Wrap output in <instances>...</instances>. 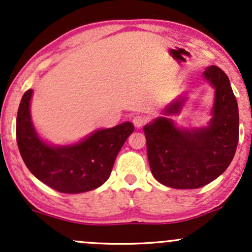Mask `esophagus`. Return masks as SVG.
Returning a JSON list of instances; mask_svg holds the SVG:
<instances>
[{"instance_id": "34e87169", "label": "esophagus", "mask_w": 252, "mask_h": 252, "mask_svg": "<svg viewBox=\"0 0 252 252\" xmlns=\"http://www.w3.org/2000/svg\"><path fill=\"white\" fill-rule=\"evenodd\" d=\"M147 121H148V118L144 117V116H140V115L132 118V123H134V126H136V128H141V126H144V124L147 123Z\"/></svg>"}]
</instances>
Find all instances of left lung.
Segmentation results:
<instances>
[{
    "label": "left lung",
    "mask_w": 252,
    "mask_h": 252,
    "mask_svg": "<svg viewBox=\"0 0 252 252\" xmlns=\"http://www.w3.org/2000/svg\"><path fill=\"white\" fill-rule=\"evenodd\" d=\"M202 77L215 90L209 123L184 128L170 118L181 114L184 94L163 109V116L143 126L152 174L172 189H199L216 180L230 166L238 144V104L228 77L215 65Z\"/></svg>",
    "instance_id": "left-lung-1"
}]
</instances>
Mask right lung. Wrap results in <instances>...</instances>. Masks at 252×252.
Here are the masks:
<instances>
[{
	"mask_svg": "<svg viewBox=\"0 0 252 252\" xmlns=\"http://www.w3.org/2000/svg\"><path fill=\"white\" fill-rule=\"evenodd\" d=\"M33 90L25 92L16 117V141L31 173L53 189L68 194L96 189L109 179L116 156L134 131L131 122L97 129L78 142L43 140L32 121Z\"/></svg>",
	"mask_w": 252,
	"mask_h": 252,
	"instance_id": "obj_1",
	"label": "right lung"
}]
</instances>
